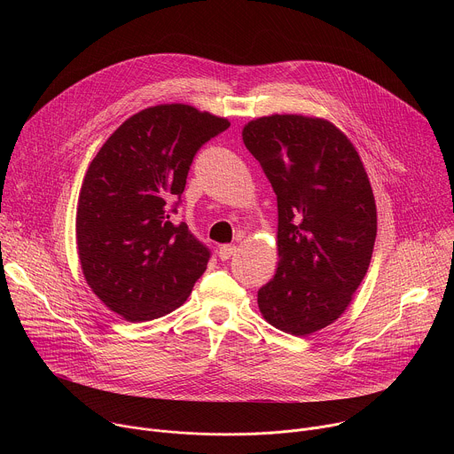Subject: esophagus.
Wrapping results in <instances>:
<instances>
[{
	"label": "esophagus",
	"instance_id": "34e87169",
	"mask_svg": "<svg viewBox=\"0 0 454 454\" xmlns=\"http://www.w3.org/2000/svg\"><path fill=\"white\" fill-rule=\"evenodd\" d=\"M235 251H237V247L235 246H221L219 247V258L221 261H228V258L231 256V254H235Z\"/></svg>",
	"mask_w": 454,
	"mask_h": 454
}]
</instances>
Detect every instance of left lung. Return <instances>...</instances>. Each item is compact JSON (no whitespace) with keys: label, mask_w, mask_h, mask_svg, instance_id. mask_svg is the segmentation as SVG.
Here are the masks:
<instances>
[{"label":"left lung","mask_w":454,"mask_h":454,"mask_svg":"<svg viewBox=\"0 0 454 454\" xmlns=\"http://www.w3.org/2000/svg\"><path fill=\"white\" fill-rule=\"evenodd\" d=\"M278 203V268L258 309L282 333L334 323L361 286L377 235L370 179L352 142L325 120L271 114L242 129Z\"/></svg>","instance_id":"obj_1"}]
</instances>
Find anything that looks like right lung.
Wrapping results in <instances>:
<instances>
[{
    "instance_id": "right-lung-1",
    "label": "right lung",
    "mask_w": 454,
    "mask_h": 454,
    "mask_svg": "<svg viewBox=\"0 0 454 454\" xmlns=\"http://www.w3.org/2000/svg\"><path fill=\"white\" fill-rule=\"evenodd\" d=\"M226 118L160 104L127 118L88 167L77 207L84 278L127 321L176 310L205 273L210 251L172 214L193 156L226 131Z\"/></svg>"
}]
</instances>
